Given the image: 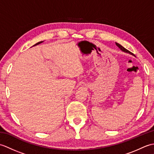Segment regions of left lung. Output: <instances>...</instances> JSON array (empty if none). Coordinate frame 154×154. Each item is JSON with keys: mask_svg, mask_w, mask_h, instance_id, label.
Instances as JSON below:
<instances>
[{"mask_svg": "<svg viewBox=\"0 0 154 154\" xmlns=\"http://www.w3.org/2000/svg\"><path fill=\"white\" fill-rule=\"evenodd\" d=\"M116 45L118 47H119L121 50H122V51H124V52H126V53H129V54H132V55H134L132 52H130V51H128V50H126V48H124L123 46H122V45H121L120 44H118V43H116Z\"/></svg>", "mask_w": 154, "mask_h": 154, "instance_id": "obj_1", "label": "left lung"}]
</instances>
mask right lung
<instances>
[{
    "label": "right lung",
    "mask_w": 154,
    "mask_h": 154,
    "mask_svg": "<svg viewBox=\"0 0 154 154\" xmlns=\"http://www.w3.org/2000/svg\"><path fill=\"white\" fill-rule=\"evenodd\" d=\"M42 42H43V41H42V42H39L38 43H37V44H35V45H34L33 46H34V45H38V44H41V43H42Z\"/></svg>",
    "instance_id": "1"
}]
</instances>
